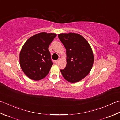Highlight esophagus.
Returning <instances> with one entry per match:
<instances>
[{"instance_id": "esophagus-1", "label": "esophagus", "mask_w": 120, "mask_h": 120, "mask_svg": "<svg viewBox=\"0 0 120 120\" xmlns=\"http://www.w3.org/2000/svg\"><path fill=\"white\" fill-rule=\"evenodd\" d=\"M59 61H60V59H58V60H56L55 61V63H56V64H57V63L58 62H59Z\"/></svg>"}]
</instances>
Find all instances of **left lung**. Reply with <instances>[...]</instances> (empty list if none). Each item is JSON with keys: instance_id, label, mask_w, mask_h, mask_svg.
<instances>
[{"instance_id": "left-lung-1", "label": "left lung", "mask_w": 120, "mask_h": 120, "mask_svg": "<svg viewBox=\"0 0 120 120\" xmlns=\"http://www.w3.org/2000/svg\"><path fill=\"white\" fill-rule=\"evenodd\" d=\"M58 38L66 50L67 64L60 70L67 81L74 83L87 76L93 67L94 54L87 40L76 33H62Z\"/></svg>"}]
</instances>
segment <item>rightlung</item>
<instances>
[{
	"mask_svg": "<svg viewBox=\"0 0 120 120\" xmlns=\"http://www.w3.org/2000/svg\"><path fill=\"white\" fill-rule=\"evenodd\" d=\"M56 34L42 32L31 36L24 43L19 53V64L29 79L38 81L49 72L53 63L48 50Z\"/></svg>",
	"mask_w": 120,
	"mask_h": 120,
	"instance_id": "obj_1",
	"label": "right lung"
}]
</instances>
